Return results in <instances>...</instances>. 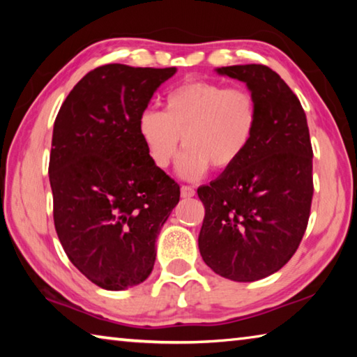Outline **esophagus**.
<instances>
[{
  "instance_id": "obj_1",
  "label": "esophagus",
  "mask_w": 357,
  "mask_h": 357,
  "mask_svg": "<svg viewBox=\"0 0 357 357\" xmlns=\"http://www.w3.org/2000/svg\"><path fill=\"white\" fill-rule=\"evenodd\" d=\"M193 195H195V189H193V187H190V185H183V187H181V197H183V198H190Z\"/></svg>"
}]
</instances>
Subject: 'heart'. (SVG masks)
I'll return each mask as SVG.
<instances>
[{
  "label": "heart",
  "instance_id": "b5f03b06",
  "mask_svg": "<svg viewBox=\"0 0 357 357\" xmlns=\"http://www.w3.org/2000/svg\"><path fill=\"white\" fill-rule=\"evenodd\" d=\"M258 126V104L243 88L192 80L165 96L164 113L144 108L137 132L149 160L159 170L170 167L185 149L179 173L187 179L203 176L211 167L222 172L236 165L253 140Z\"/></svg>",
  "mask_w": 357,
  "mask_h": 357
}]
</instances>
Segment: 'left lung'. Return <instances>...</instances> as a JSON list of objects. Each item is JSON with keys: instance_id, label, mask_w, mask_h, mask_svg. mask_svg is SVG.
<instances>
[{"instance_id": "obj_1", "label": "left lung", "mask_w": 357, "mask_h": 357, "mask_svg": "<svg viewBox=\"0 0 357 357\" xmlns=\"http://www.w3.org/2000/svg\"><path fill=\"white\" fill-rule=\"evenodd\" d=\"M217 74L244 82L258 104V126L236 165L198 187L204 219L203 261L234 282L274 274L294 255L310 217L312 143L299 99L263 64L227 66Z\"/></svg>"}]
</instances>
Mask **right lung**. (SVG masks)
I'll list each match as a JSON object with an SVG mask.
<instances>
[{"instance_id":"1","label":"right lung","mask_w":357,"mask_h":357,"mask_svg":"<svg viewBox=\"0 0 357 357\" xmlns=\"http://www.w3.org/2000/svg\"><path fill=\"white\" fill-rule=\"evenodd\" d=\"M176 68L105 64L88 72L59 108L48 176L66 255L96 285L121 291L149 277L155 239L179 185L149 160L137 119Z\"/></svg>"}]
</instances>
